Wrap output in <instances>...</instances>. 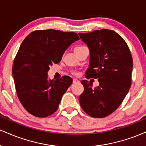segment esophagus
Wrapping results in <instances>:
<instances>
[{"label": "esophagus", "instance_id": "esophagus-1", "mask_svg": "<svg viewBox=\"0 0 146 146\" xmlns=\"http://www.w3.org/2000/svg\"><path fill=\"white\" fill-rule=\"evenodd\" d=\"M78 80H77V79H75V78H74V79H73V83H76V82H78Z\"/></svg>", "mask_w": 146, "mask_h": 146}]
</instances>
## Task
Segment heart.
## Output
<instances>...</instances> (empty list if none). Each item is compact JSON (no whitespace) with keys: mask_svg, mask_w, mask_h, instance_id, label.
Wrapping results in <instances>:
<instances>
[{"mask_svg":"<svg viewBox=\"0 0 146 146\" xmlns=\"http://www.w3.org/2000/svg\"><path fill=\"white\" fill-rule=\"evenodd\" d=\"M84 47H85V46H77V47L75 48V53H77V52L79 51H80V50L82 49V48H84ZM72 74H73V75H77V74H78V73H77L76 71H72Z\"/></svg>","mask_w":146,"mask_h":146,"instance_id":"b5f03b06","label":"heart"}]
</instances>
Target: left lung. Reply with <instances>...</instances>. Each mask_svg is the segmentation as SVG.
Wrapping results in <instances>:
<instances>
[{
  "mask_svg": "<svg viewBox=\"0 0 146 146\" xmlns=\"http://www.w3.org/2000/svg\"><path fill=\"white\" fill-rule=\"evenodd\" d=\"M90 50L86 78L98 79L100 86L82 80L84 90L79 98L85 113L95 118L113 113L121 105L131 86L133 62L128 44L118 33L102 29L79 33Z\"/></svg>",
  "mask_w": 146,
  "mask_h": 146,
  "instance_id": "8db88e82",
  "label": "left lung"
}]
</instances>
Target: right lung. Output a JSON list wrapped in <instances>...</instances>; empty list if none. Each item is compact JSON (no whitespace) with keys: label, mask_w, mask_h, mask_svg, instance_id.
I'll use <instances>...</instances> for the list:
<instances>
[{"label":"right lung","mask_w":146,"mask_h":146,"mask_svg":"<svg viewBox=\"0 0 146 146\" xmlns=\"http://www.w3.org/2000/svg\"><path fill=\"white\" fill-rule=\"evenodd\" d=\"M80 39L74 32L36 30L25 38L12 67L16 93L27 111L46 117L58 110L62 95L73 80L68 76L48 80L49 66L58 64L66 48Z\"/></svg>","instance_id":"1"}]
</instances>
